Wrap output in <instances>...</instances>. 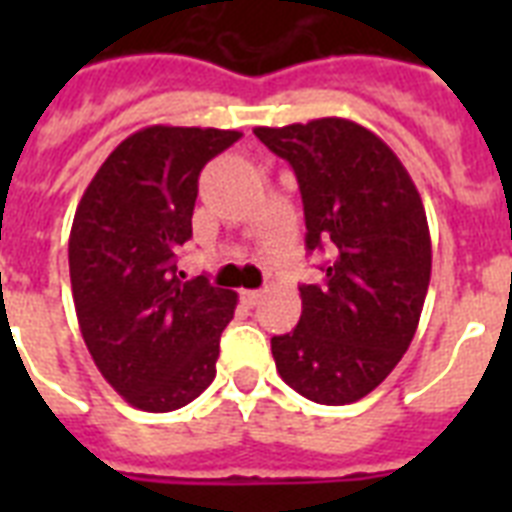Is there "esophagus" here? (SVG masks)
I'll use <instances>...</instances> for the list:
<instances>
[{
	"label": "esophagus",
	"mask_w": 512,
	"mask_h": 512,
	"mask_svg": "<svg viewBox=\"0 0 512 512\" xmlns=\"http://www.w3.org/2000/svg\"><path fill=\"white\" fill-rule=\"evenodd\" d=\"M241 300H244V305H249V308H255V305L263 300V292H260V289H244V292H241Z\"/></svg>",
	"instance_id": "1"
}]
</instances>
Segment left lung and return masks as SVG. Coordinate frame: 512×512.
I'll list each match as a JSON object with an SVG mask.
<instances>
[{
    "label": "left lung",
    "mask_w": 512,
    "mask_h": 512,
    "mask_svg": "<svg viewBox=\"0 0 512 512\" xmlns=\"http://www.w3.org/2000/svg\"><path fill=\"white\" fill-rule=\"evenodd\" d=\"M295 170L305 247L329 249L319 284H303V316L271 340L289 388L316 404H353L409 348L430 284L425 207L398 156L348 119L255 127Z\"/></svg>",
    "instance_id": "8db88e82"
}]
</instances>
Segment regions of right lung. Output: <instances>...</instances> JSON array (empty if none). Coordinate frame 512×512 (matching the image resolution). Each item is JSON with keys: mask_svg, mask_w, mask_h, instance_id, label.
Segmentation results:
<instances>
[{"mask_svg": "<svg viewBox=\"0 0 512 512\" xmlns=\"http://www.w3.org/2000/svg\"><path fill=\"white\" fill-rule=\"evenodd\" d=\"M241 132L164 127L135 132L100 164L76 207L68 271L76 319L108 385L143 412L191 404L215 380L236 292L185 281L199 175Z\"/></svg>", "mask_w": 512, "mask_h": 512, "instance_id": "right-lung-1", "label": "right lung"}]
</instances>
